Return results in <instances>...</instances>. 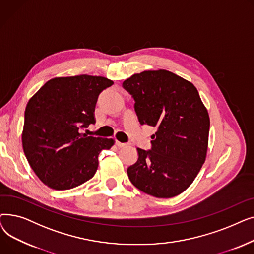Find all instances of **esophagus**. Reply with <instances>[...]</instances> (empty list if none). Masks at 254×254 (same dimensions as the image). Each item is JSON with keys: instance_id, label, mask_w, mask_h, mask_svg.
Masks as SVG:
<instances>
[{"instance_id": "esophagus-1", "label": "esophagus", "mask_w": 254, "mask_h": 254, "mask_svg": "<svg viewBox=\"0 0 254 254\" xmlns=\"http://www.w3.org/2000/svg\"><path fill=\"white\" fill-rule=\"evenodd\" d=\"M115 144L118 146V147H124V146L126 145L125 143H122V142H119L118 140H115Z\"/></svg>"}]
</instances>
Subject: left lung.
Instances as JSON below:
<instances>
[{
    "mask_svg": "<svg viewBox=\"0 0 254 254\" xmlns=\"http://www.w3.org/2000/svg\"><path fill=\"white\" fill-rule=\"evenodd\" d=\"M139 123L156 128L151 149L137 148L127 168L130 182L155 197H173L193 182L205 163L210 118L195 86L167 70L144 71L125 80Z\"/></svg>",
    "mask_w": 254,
    "mask_h": 254,
    "instance_id": "1",
    "label": "left lung"
}]
</instances>
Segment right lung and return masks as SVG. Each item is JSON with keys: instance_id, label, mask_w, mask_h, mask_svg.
<instances>
[{"instance_id": "add662e5", "label": "right lung", "mask_w": 254, "mask_h": 254, "mask_svg": "<svg viewBox=\"0 0 254 254\" xmlns=\"http://www.w3.org/2000/svg\"><path fill=\"white\" fill-rule=\"evenodd\" d=\"M112 84L102 76L57 77L30 99L22 148L35 174L48 188L71 190L96 174L100 152L110 149L114 140L80 131L96 123L99 95Z\"/></svg>"}]
</instances>
